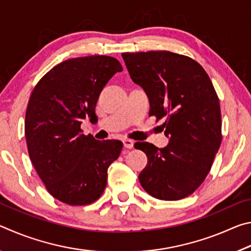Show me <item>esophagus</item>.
<instances>
[{"label":"esophagus","instance_id":"obj_1","mask_svg":"<svg viewBox=\"0 0 251 251\" xmlns=\"http://www.w3.org/2000/svg\"><path fill=\"white\" fill-rule=\"evenodd\" d=\"M123 144H124V147L125 148H128V150H130V148L134 147V141H133V139H128V138L123 139Z\"/></svg>","mask_w":251,"mask_h":251}]
</instances>
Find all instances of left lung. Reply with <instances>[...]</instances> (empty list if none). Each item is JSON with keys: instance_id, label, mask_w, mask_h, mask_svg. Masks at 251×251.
<instances>
[{"instance_id": "obj_1", "label": "left lung", "mask_w": 251, "mask_h": 251, "mask_svg": "<svg viewBox=\"0 0 251 251\" xmlns=\"http://www.w3.org/2000/svg\"><path fill=\"white\" fill-rule=\"evenodd\" d=\"M122 56L150 100V115L166 117V147L135 144L148 158L139 182L161 201L189 196L205 180L222 143L219 100L209 76L193 58L168 50Z\"/></svg>"}]
</instances>
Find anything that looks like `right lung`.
<instances>
[{
  "mask_svg": "<svg viewBox=\"0 0 251 251\" xmlns=\"http://www.w3.org/2000/svg\"><path fill=\"white\" fill-rule=\"evenodd\" d=\"M116 58H71L48 72L34 88L25 115L28 155L46 189L72 206L94 202L103 194L109 165L123 143L97 141L80 124L96 116L95 106L112 76L122 72Z\"/></svg>",
  "mask_w": 251,
  "mask_h": 251,
  "instance_id": "add662e5",
  "label": "right lung"
}]
</instances>
